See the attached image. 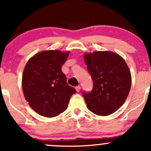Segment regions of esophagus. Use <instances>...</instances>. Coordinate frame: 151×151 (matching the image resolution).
<instances>
[{"label":"esophagus","instance_id":"obj_1","mask_svg":"<svg viewBox=\"0 0 151 151\" xmlns=\"http://www.w3.org/2000/svg\"><path fill=\"white\" fill-rule=\"evenodd\" d=\"M75 89H76V91H77V92H79V91H80V89H81V87H80V86H76V87H75Z\"/></svg>","mask_w":151,"mask_h":151}]
</instances>
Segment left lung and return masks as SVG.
Masks as SVG:
<instances>
[{"instance_id": "left-lung-1", "label": "left lung", "mask_w": 151, "mask_h": 151, "mask_svg": "<svg viewBox=\"0 0 151 151\" xmlns=\"http://www.w3.org/2000/svg\"><path fill=\"white\" fill-rule=\"evenodd\" d=\"M93 79L91 92H83L86 106L99 116L114 113L124 104L131 86L129 67L119 55L109 51H95L84 55Z\"/></svg>"}]
</instances>
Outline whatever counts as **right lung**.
<instances>
[{
    "mask_svg": "<svg viewBox=\"0 0 151 151\" xmlns=\"http://www.w3.org/2000/svg\"><path fill=\"white\" fill-rule=\"evenodd\" d=\"M70 52L45 50L32 57L26 64L22 77L25 100L35 112L45 117H55L68 106L74 88L67 84L62 65Z\"/></svg>",
    "mask_w": 151,
    "mask_h": 151,
    "instance_id": "add662e5",
    "label": "right lung"
}]
</instances>
